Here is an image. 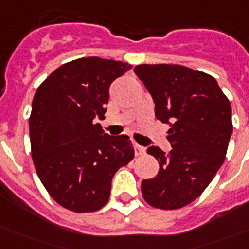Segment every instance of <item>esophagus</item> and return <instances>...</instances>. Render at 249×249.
<instances>
[{
    "instance_id": "obj_1",
    "label": "esophagus",
    "mask_w": 249,
    "mask_h": 249,
    "mask_svg": "<svg viewBox=\"0 0 249 249\" xmlns=\"http://www.w3.org/2000/svg\"><path fill=\"white\" fill-rule=\"evenodd\" d=\"M144 151H146V150H144V147H142V146H140V144L134 143V154H136L137 156L143 155Z\"/></svg>"
}]
</instances>
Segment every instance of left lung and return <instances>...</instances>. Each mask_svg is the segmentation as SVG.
Here are the masks:
<instances>
[{"mask_svg":"<svg viewBox=\"0 0 249 249\" xmlns=\"http://www.w3.org/2000/svg\"><path fill=\"white\" fill-rule=\"evenodd\" d=\"M136 73L151 94L155 116L170 124L169 154L148 147L159 173L143 179V199L173 211L193 203L224 163L232 133L231 106L214 77L179 64H138Z\"/></svg>","mask_w":249,"mask_h":249,"instance_id":"1","label":"left lung"}]
</instances>
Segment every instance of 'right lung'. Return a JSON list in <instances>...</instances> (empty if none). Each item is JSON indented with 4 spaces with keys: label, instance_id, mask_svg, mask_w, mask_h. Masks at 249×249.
I'll return each instance as SVG.
<instances>
[{
    "label": "right lung",
    "instance_id": "add662e5",
    "mask_svg": "<svg viewBox=\"0 0 249 249\" xmlns=\"http://www.w3.org/2000/svg\"><path fill=\"white\" fill-rule=\"evenodd\" d=\"M132 68L88 56L62 64L37 88L29 116L32 160L42 185L63 208L95 212L109 199L113 174L134 158L128 136L103 133L109 85Z\"/></svg>",
    "mask_w": 249,
    "mask_h": 249
}]
</instances>
